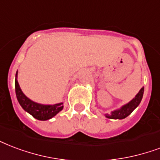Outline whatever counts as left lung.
Returning a JSON list of instances; mask_svg holds the SVG:
<instances>
[{
  "label": "left lung",
  "instance_id": "1",
  "mask_svg": "<svg viewBox=\"0 0 160 160\" xmlns=\"http://www.w3.org/2000/svg\"><path fill=\"white\" fill-rule=\"evenodd\" d=\"M143 91H144V87H142L133 99L131 100L127 104L122 106L120 108L112 111L110 114L106 113L105 117L109 119H124V118H126L138 107V105L142 101Z\"/></svg>",
  "mask_w": 160,
  "mask_h": 160
}]
</instances>
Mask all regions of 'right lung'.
Masks as SVG:
<instances>
[{
	"label": "right lung",
	"instance_id": "obj_1",
	"mask_svg": "<svg viewBox=\"0 0 160 160\" xmlns=\"http://www.w3.org/2000/svg\"><path fill=\"white\" fill-rule=\"evenodd\" d=\"M15 90L17 98L19 104L22 109L28 112L34 118L40 121H46L51 119L54 116L57 115L60 111L64 108L63 102L56 103L53 105L40 104L29 99L28 96H25L18 81V71L16 73L15 78Z\"/></svg>",
	"mask_w": 160,
	"mask_h": 160
}]
</instances>
